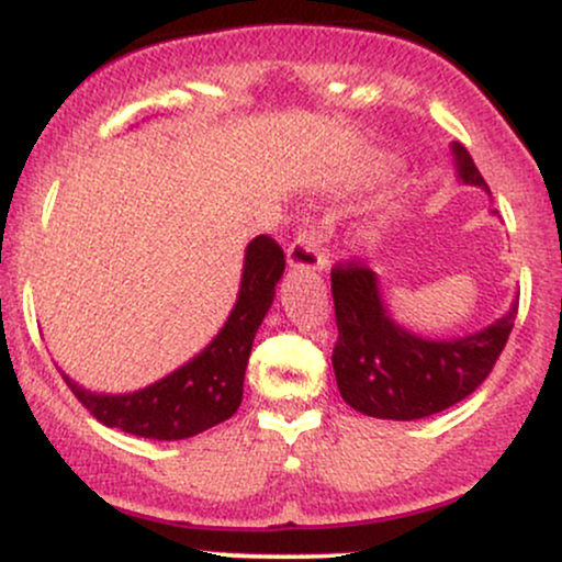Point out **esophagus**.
Here are the masks:
<instances>
[{
  "instance_id": "esophagus-1",
  "label": "esophagus",
  "mask_w": 562,
  "mask_h": 562,
  "mask_svg": "<svg viewBox=\"0 0 562 562\" xmlns=\"http://www.w3.org/2000/svg\"><path fill=\"white\" fill-rule=\"evenodd\" d=\"M322 229L317 227V222L306 216L303 227L295 232L293 243L288 248V263L293 269H314V272H322L327 263L325 248H322Z\"/></svg>"
}]
</instances>
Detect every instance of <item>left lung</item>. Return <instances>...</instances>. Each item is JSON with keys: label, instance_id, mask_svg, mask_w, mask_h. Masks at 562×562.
Returning <instances> with one entry per match:
<instances>
[{"label": "left lung", "instance_id": "1", "mask_svg": "<svg viewBox=\"0 0 562 562\" xmlns=\"http://www.w3.org/2000/svg\"><path fill=\"white\" fill-rule=\"evenodd\" d=\"M457 177L488 192L462 145H451ZM333 301L338 340L333 370L348 406L380 420H420L470 396L494 370L518 303L494 325L454 340H428L391 319L378 277L362 261L335 263Z\"/></svg>", "mask_w": 562, "mask_h": 562}]
</instances>
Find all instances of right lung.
<instances>
[{
  "mask_svg": "<svg viewBox=\"0 0 562 562\" xmlns=\"http://www.w3.org/2000/svg\"><path fill=\"white\" fill-rule=\"evenodd\" d=\"M285 272V254L269 235L245 248L243 280L229 319L195 359L132 393H92L63 380L74 396L108 428L124 434L179 441L229 420L243 402V380L250 348L274 301V285Z\"/></svg>",
  "mask_w": 562,
  "mask_h": 562,
  "instance_id": "obj_1",
  "label": "right lung"
}]
</instances>
